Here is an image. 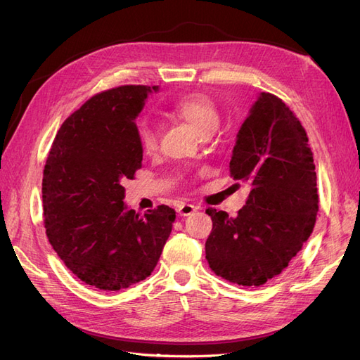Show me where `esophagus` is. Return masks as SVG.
Listing matches in <instances>:
<instances>
[{
    "label": "esophagus",
    "instance_id": "obj_1",
    "mask_svg": "<svg viewBox=\"0 0 360 360\" xmlns=\"http://www.w3.org/2000/svg\"><path fill=\"white\" fill-rule=\"evenodd\" d=\"M177 212H179L180 216H189L193 212H197V207L192 205V204H181L177 209Z\"/></svg>",
    "mask_w": 360,
    "mask_h": 360
}]
</instances>
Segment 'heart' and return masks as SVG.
I'll return each instance as SVG.
<instances>
[{
    "instance_id": "heart-1",
    "label": "heart",
    "mask_w": 360,
    "mask_h": 360,
    "mask_svg": "<svg viewBox=\"0 0 360 360\" xmlns=\"http://www.w3.org/2000/svg\"><path fill=\"white\" fill-rule=\"evenodd\" d=\"M168 114L186 122L201 136L210 135L219 126V111H217L216 103L209 96L200 91L188 93L179 97L169 105ZM138 135L141 148H143L144 153H155L158 150V135L155 127L147 123L139 124Z\"/></svg>"
}]
</instances>
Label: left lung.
Listing matches in <instances>:
<instances>
[{"instance_id": "obj_1", "label": "left lung", "mask_w": 360, "mask_h": 360, "mask_svg": "<svg viewBox=\"0 0 360 360\" xmlns=\"http://www.w3.org/2000/svg\"><path fill=\"white\" fill-rule=\"evenodd\" d=\"M230 172L250 192L236 217L212 207L205 210L213 221L205 258L217 276L259 287L297 255L319 212L308 135L278 96L259 93L237 134Z\"/></svg>"}]
</instances>
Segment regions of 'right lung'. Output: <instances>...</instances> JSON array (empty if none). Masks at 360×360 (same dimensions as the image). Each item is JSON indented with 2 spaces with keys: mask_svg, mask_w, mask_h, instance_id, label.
I'll list each match as a JSON object with an SVG mask.
<instances>
[{
  "mask_svg": "<svg viewBox=\"0 0 360 360\" xmlns=\"http://www.w3.org/2000/svg\"><path fill=\"white\" fill-rule=\"evenodd\" d=\"M158 86L97 93L64 122L43 169V222L63 263L82 282L118 291L155 270L176 221L168 205L126 209V180L143 165L135 118Z\"/></svg>",
  "mask_w": 360,
  "mask_h": 360,
  "instance_id": "obj_1",
  "label": "right lung"
}]
</instances>
